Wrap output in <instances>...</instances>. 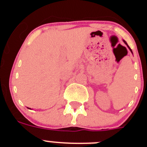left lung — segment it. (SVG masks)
Returning <instances> with one entry per match:
<instances>
[{"label": "left lung", "mask_w": 147, "mask_h": 147, "mask_svg": "<svg viewBox=\"0 0 147 147\" xmlns=\"http://www.w3.org/2000/svg\"><path fill=\"white\" fill-rule=\"evenodd\" d=\"M124 43H125V44H126V45H127V47H128V49H129V51H130L131 52H132V49H130V47H129V45H128V44H127V42H126L125 40H124Z\"/></svg>", "instance_id": "1"}]
</instances>
